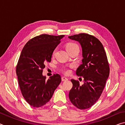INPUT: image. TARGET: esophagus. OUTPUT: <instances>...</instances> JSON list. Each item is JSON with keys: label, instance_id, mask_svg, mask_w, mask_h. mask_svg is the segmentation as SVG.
<instances>
[{"label": "esophagus", "instance_id": "esophagus-1", "mask_svg": "<svg viewBox=\"0 0 125 125\" xmlns=\"http://www.w3.org/2000/svg\"><path fill=\"white\" fill-rule=\"evenodd\" d=\"M68 79V78H67V77H62V81H66V80H67Z\"/></svg>", "mask_w": 125, "mask_h": 125}]
</instances>
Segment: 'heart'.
Returning a JSON list of instances; mask_svg holds the SVG:
<instances>
[{"instance_id": "obj_1", "label": "heart", "mask_w": 125, "mask_h": 125, "mask_svg": "<svg viewBox=\"0 0 125 125\" xmlns=\"http://www.w3.org/2000/svg\"><path fill=\"white\" fill-rule=\"evenodd\" d=\"M77 46L76 44L75 43H68V45L66 46V48H69V47H73V46ZM63 72H64V73L65 74H68L69 73V70L68 69H64V70H63Z\"/></svg>"}]
</instances>
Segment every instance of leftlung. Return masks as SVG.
Instances as JSON below:
<instances>
[{"instance_id": "1", "label": "left lung", "mask_w": 125, "mask_h": 125, "mask_svg": "<svg viewBox=\"0 0 125 125\" xmlns=\"http://www.w3.org/2000/svg\"><path fill=\"white\" fill-rule=\"evenodd\" d=\"M68 37L81 46L82 64L77 68L76 74L84 78L82 85L77 80H71L73 87L69 93V98L77 108L88 109L98 100L109 78L107 56L102 43L93 36L80 33Z\"/></svg>"}]
</instances>
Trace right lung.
I'll use <instances>...</instances> for the list:
<instances>
[{"label": "right lung", "mask_w": 125, "mask_h": 125, "mask_svg": "<svg viewBox=\"0 0 125 125\" xmlns=\"http://www.w3.org/2000/svg\"><path fill=\"white\" fill-rule=\"evenodd\" d=\"M64 36H38L29 40L21 52L16 69L19 85L22 96L33 107H41L47 103L61 83L60 74H54L47 80L42 70L46 63L51 61L53 52Z\"/></svg>", "instance_id": "obj_1"}]
</instances>
